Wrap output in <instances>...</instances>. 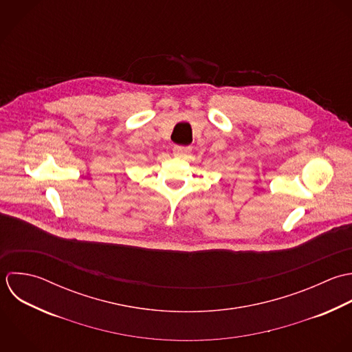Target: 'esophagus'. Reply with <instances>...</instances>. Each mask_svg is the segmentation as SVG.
Listing matches in <instances>:
<instances>
[{
    "label": "esophagus",
    "mask_w": 352,
    "mask_h": 352,
    "mask_svg": "<svg viewBox=\"0 0 352 352\" xmlns=\"http://www.w3.org/2000/svg\"><path fill=\"white\" fill-rule=\"evenodd\" d=\"M190 151H191V148L187 147V146H175V147H173V154H175L176 157H184V155H187Z\"/></svg>",
    "instance_id": "obj_1"
}]
</instances>
